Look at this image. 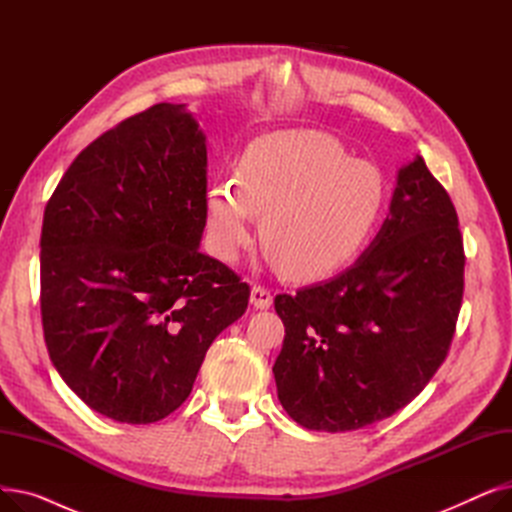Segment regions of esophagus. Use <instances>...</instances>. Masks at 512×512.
Instances as JSON below:
<instances>
[{
    "mask_svg": "<svg viewBox=\"0 0 512 512\" xmlns=\"http://www.w3.org/2000/svg\"><path fill=\"white\" fill-rule=\"evenodd\" d=\"M251 303H253V307H257V309H270L272 303H274L272 290L261 286V284H255V286L251 288Z\"/></svg>",
    "mask_w": 512,
    "mask_h": 512,
    "instance_id": "1",
    "label": "esophagus"
}]
</instances>
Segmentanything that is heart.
Returning <instances> with one entry per match:
<instances>
[{"label":"heart","instance_id":"1","mask_svg":"<svg viewBox=\"0 0 512 512\" xmlns=\"http://www.w3.org/2000/svg\"><path fill=\"white\" fill-rule=\"evenodd\" d=\"M384 199L382 174L351 159L330 134L274 132L245 149L238 178L209 186L211 247L222 261H236L263 213L261 238L276 263L299 280L324 278L359 253Z\"/></svg>","mask_w":512,"mask_h":512}]
</instances>
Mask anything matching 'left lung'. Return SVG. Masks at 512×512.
<instances>
[{
    "label": "left lung",
    "instance_id": "8db88e82",
    "mask_svg": "<svg viewBox=\"0 0 512 512\" xmlns=\"http://www.w3.org/2000/svg\"><path fill=\"white\" fill-rule=\"evenodd\" d=\"M463 290L459 215L417 157L398 172L390 215L353 267L274 299L286 332L274 363L284 411L336 434L409 405L450 351Z\"/></svg>",
    "mask_w": 512,
    "mask_h": 512
}]
</instances>
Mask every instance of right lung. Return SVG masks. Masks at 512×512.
<instances>
[{
	"instance_id": "obj_1",
	"label": "right lung",
	"mask_w": 512,
	"mask_h": 512,
	"mask_svg": "<svg viewBox=\"0 0 512 512\" xmlns=\"http://www.w3.org/2000/svg\"><path fill=\"white\" fill-rule=\"evenodd\" d=\"M207 147L184 105L157 103L78 153L41 230V319L53 367L87 405L145 425L193 390L251 288L199 251Z\"/></svg>"
}]
</instances>
